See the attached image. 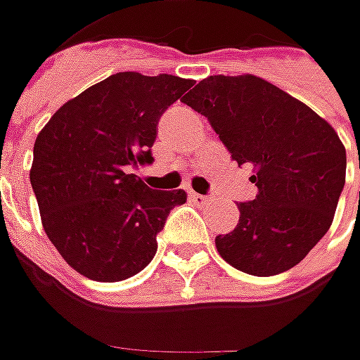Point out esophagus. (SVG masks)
<instances>
[{
	"label": "esophagus",
	"mask_w": 360,
	"mask_h": 360,
	"mask_svg": "<svg viewBox=\"0 0 360 360\" xmlns=\"http://www.w3.org/2000/svg\"><path fill=\"white\" fill-rule=\"evenodd\" d=\"M190 198L196 202V204H208V202L212 200L210 196H206V194H196V192H190Z\"/></svg>",
	"instance_id": "obj_1"
}]
</instances>
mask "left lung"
<instances>
[{
    "instance_id": "8db88e82",
    "label": "left lung",
    "mask_w": 360,
    "mask_h": 360,
    "mask_svg": "<svg viewBox=\"0 0 360 360\" xmlns=\"http://www.w3.org/2000/svg\"><path fill=\"white\" fill-rule=\"evenodd\" d=\"M182 102L208 118L238 166H255L258 194L238 204L236 229L216 236L220 256L255 276L297 266L330 229L345 186L347 152L335 128L252 74L206 77Z\"/></svg>"
}]
</instances>
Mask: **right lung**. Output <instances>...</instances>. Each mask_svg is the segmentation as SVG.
I'll list each match as a JSON object with an SVG mask.
<instances>
[{"label": "right lung", "instance_id": "obj_1", "mask_svg": "<svg viewBox=\"0 0 360 360\" xmlns=\"http://www.w3.org/2000/svg\"><path fill=\"white\" fill-rule=\"evenodd\" d=\"M194 79L120 72L49 118L34 144L30 182L62 258L98 283L126 281L158 250L156 236L184 190H152L130 170L152 164L160 116Z\"/></svg>", "mask_w": 360, "mask_h": 360}]
</instances>
